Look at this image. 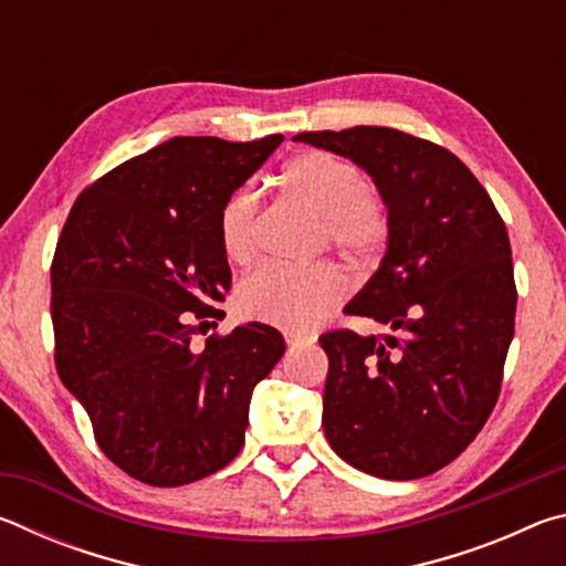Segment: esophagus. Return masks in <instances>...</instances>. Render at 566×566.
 Returning a JSON list of instances; mask_svg holds the SVG:
<instances>
[{
    "label": "esophagus",
    "instance_id": "1",
    "mask_svg": "<svg viewBox=\"0 0 566 566\" xmlns=\"http://www.w3.org/2000/svg\"><path fill=\"white\" fill-rule=\"evenodd\" d=\"M284 339H286V344H290V347H294V344L306 342V337H302V334H292V332H286Z\"/></svg>",
    "mask_w": 566,
    "mask_h": 566
}]
</instances>
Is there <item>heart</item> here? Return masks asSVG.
I'll return each instance as SVG.
<instances>
[{
  "mask_svg": "<svg viewBox=\"0 0 566 566\" xmlns=\"http://www.w3.org/2000/svg\"><path fill=\"white\" fill-rule=\"evenodd\" d=\"M282 185L294 199L324 219L329 244L352 264H367L387 239L385 205L367 191L361 169L327 151H304L286 161ZM260 237V207L249 189H237L219 209V242L232 262L252 260ZM347 282L329 264H264L239 284L237 302L247 317L304 332L317 324L342 296Z\"/></svg>",
  "mask_w": 566,
  "mask_h": 566,
  "instance_id": "obj_1",
  "label": "heart"
}]
</instances>
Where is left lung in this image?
Masks as SVG:
<instances>
[{
    "mask_svg": "<svg viewBox=\"0 0 566 566\" xmlns=\"http://www.w3.org/2000/svg\"><path fill=\"white\" fill-rule=\"evenodd\" d=\"M352 159L387 207V252L347 314L389 329L322 334V424L344 462L419 479L474 442L500 397L514 337V270L490 195L452 151L389 127L302 132Z\"/></svg>",
    "mask_w": 566,
    "mask_h": 566,
    "instance_id": "1",
    "label": "left lung"
}]
</instances>
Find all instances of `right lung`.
Returning <instances> with one entry per match:
<instances>
[{"label": "right lung", "instance_id": "1", "mask_svg": "<svg viewBox=\"0 0 566 566\" xmlns=\"http://www.w3.org/2000/svg\"><path fill=\"white\" fill-rule=\"evenodd\" d=\"M171 137L76 197L52 262L54 361L94 439L129 476L181 486L244 444L249 401L284 354L249 322L191 347L232 286L219 209L282 145Z\"/></svg>", "mask_w": 566, "mask_h": 566}]
</instances>
